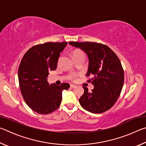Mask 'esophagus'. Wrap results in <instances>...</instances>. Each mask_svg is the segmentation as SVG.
<instances>
[{
    "label": "esophagus",
    "instance_id": "34e87169",
    "mask_svg": "<svg viewBox=\"0 0 146 146\" xmlns=\"http://www.w3.org/2000/svg\"><path fill=\"white\" fill-rule=\"evenodd\" d=\"M75 87H76L75 85H73V84H71V85H70V88H71V89H73V88H75Z\"/></svg>",
    "mask_w": 146,
    "mask_h": 146
}]
</instances>
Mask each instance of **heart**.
I'll use <instances>...</instances> for the list:
<instances>
[{"label": "heart", "mask_w": 146, "mask_h": 146, "mask_svg": "<svg viewBox=\"0 0 146 146\" xmlns=\"http://www.w3.org/2000/svg\"><path fill=\"white\" fill-rule=\"evenodd\" d=\"M79 53H83L81 52V51H74L73 55H76V54H79Z\"/></svg>", "instance_id": "heart-1"}]
</instances>
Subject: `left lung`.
<instances>
[{"label":"left lung","mask_w":146,"mask_h":146,"mask_svg":"<svg viewBox=\"0 0 146 146\" xmlns=\"http://www.w3.org/2000/svg\"><path fill=\"white\" fill-rule=\"evenodd\" d=\"M69 44L80 48L89 59L87 76L92 75L93 90L83 87L84 93L78 100L89 112L101 113L110 110L117 102L123 84L124 73L119 58L108 46L97 42H70Z\"/></svg>","instance_id":"8db88e82"}]
</instances>
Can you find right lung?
Here are the masks:
<instances>
[{
    "instance_id": "right-lung-1",
    "label": "right lung",
    "mask_w": 146,
    "mask_h": 146,
    "mask_svg": "<svg viewBox=\"0 0 146 146\" xmlns=\"http://www.w3.org/2000/svg\"><path fill=\"white\" fill-rule=\"evenodd\" d=\"M67 42H46L32 47L25 53L20 64L18 77L24 100L29 108L40 114H49L60 106L62 91L70 84L49 85V71L56 70L60 53Z\"/></svg>"
}]
</instances>
